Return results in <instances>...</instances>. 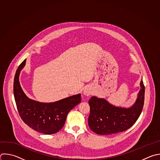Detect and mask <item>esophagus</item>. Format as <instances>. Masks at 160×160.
I'll use <instances>...</instances> for the list:
<instances>
[{
  "label": "esophagus",
  "mask_w": 160,
  "mask_h": 160,
  "mask_svg": "<svg viewBox=\"0 0 160 160\" xmlns=\"http://www.w3.org/2000/svg\"><path fill=\"white\" fill-rule=\"evenodd\" d=\"M93 90L92 89L91 87H87L85 90H83V94L85 95V96H89V95H91L93 94Z\"/></svg>",
  "instance_id": "esophagus-1"
}]
</instances>
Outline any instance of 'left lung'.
<instances>
[{
    "instance_id": "8db88e82",
    "label": "left lung",
    "mask_w": 160,
    "mask_h": 160,
    "mask_svg": "<svg viewBox=\"0 0 160 160\" xmlns=\"http://www.w3.org/2000/svg\"><path fill=\"white\" fill-rule=\"evenodd\" d=\"M141 90L131 108H118L103 98L92 97L88 101L90 115L88 126L94 132L109 135L123 132L130 128L139 118L144 105L145 87L141 80Z\"/></svg>"
}]
</instances>
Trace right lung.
<instances>
[{
	"instance_id": "obj_1",
	"label": "right lung",
	"mask_w": 160,
	"mask_h": 160,
	"mask_svg": "<svg viewBox=\"0 0 160 160\" xmlns=\"http://www.w3.org/2000/svg\"><path fill=\"white\" fill-rule=\"evenodd\" d=\"M25 64L26 60L18 68L14 80V95L19 114L24 123L34 130L45 134H55L63 127L68 113L81 102V94L52 103H41L29 98L19 80Z\"/></svg>"
}]
</instances>
